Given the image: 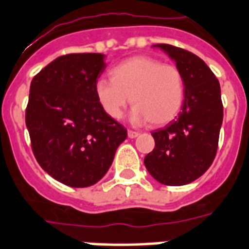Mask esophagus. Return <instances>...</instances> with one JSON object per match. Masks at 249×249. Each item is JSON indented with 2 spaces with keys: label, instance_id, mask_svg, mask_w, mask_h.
<instances>
[{
  "label": "esophagus",
  "instance_id": "34e87169",
  "mask_svg": "<svg viewBox=\"0 0 249 249\" xmlns=\"http://www.w3.org/2000/svg\"><path fill=\"white\" fill-rule=\"evenodd\" d=\"M128 136H129V138H136L140 136V133L134 132V130H128Z\"/></svg>",
  "mask_w": 249,
  "mask_h": 249
}]
</instances>
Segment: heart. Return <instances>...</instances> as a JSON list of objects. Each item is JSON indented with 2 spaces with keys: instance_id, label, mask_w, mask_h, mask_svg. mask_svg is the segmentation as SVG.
<instances>
[{
  "instance_id": "b5f03b06",
  "label": "heart",
  "mask_w": 249,
  "mask_h": 249,
  "mask_svg": "<svg viewBox=\"0 0 249 249\" xmlns=\"http://www.w3.org/2000/svg\"><path fill=\"white\" fill-rule=\"evenodd\" d=\"M111 81L99 79L95 95L111 119H120L129 99L132 120L164 125L175 119L185 98L184 77L178 66L163 64L149 56H136L120 62L109 71Z\"/></svg>"
}]
</instances>
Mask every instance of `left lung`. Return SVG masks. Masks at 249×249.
<instances>
[{"mask_svg": "<svg viewBox=\"0 0 249 249\" xmlns=\"http://www.w3.org/2000/svg\"><path fill=\"white\" fill-rule=\"evenodd\" d=\"M157 47L175 60L183 74L185 99L176 120L151 133L155 147L143 162L159 183L184 185L204 175L217 154L223 120L221 86L195 53L170 44Z\"/></svg>", "mask_w": 249, "mask_h": 249, "instance_id": "1", "label": "left lung"}]
</instances>
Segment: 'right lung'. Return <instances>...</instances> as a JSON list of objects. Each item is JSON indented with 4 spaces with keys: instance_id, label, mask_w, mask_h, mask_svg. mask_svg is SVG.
Listing matches in <instances>:
<instances>
[{
    "instance_id": "obj_1",
    "label": "right lung",
    "mask_w": 249,
    "mask_h": 249,
    "mask_svg": "<svg viewBox=\"0 0 249 249\" xmlns=\"http://www.w3.org/2000/svg\"><path fill=\"white\" fill-rule=\"evenodd\" d=\"M106 66L102 53L64 54L30 86L26 125L32 153L47 174L69 187L98 183L128 136L96 100L95 83Z\"/></svg>"
}]
</instances>
